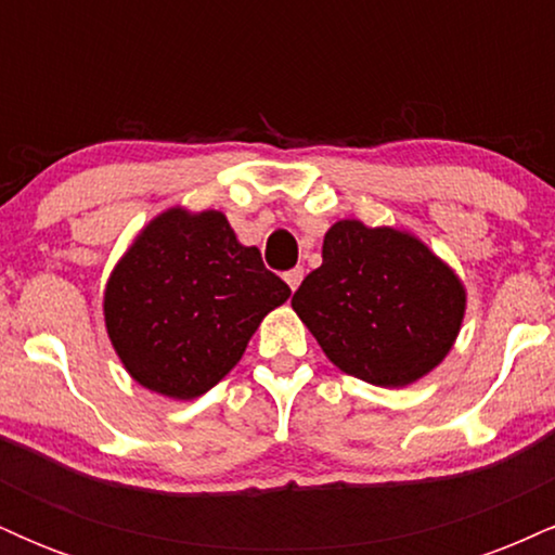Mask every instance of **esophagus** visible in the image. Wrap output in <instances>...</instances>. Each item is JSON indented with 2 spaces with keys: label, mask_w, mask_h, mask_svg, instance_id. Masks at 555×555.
<instances>
[{
  "label": "esophagus",
  "mask_w": 555,
  "mask_h": 555,
  "mask_svg": "<svg viewBox=\"0 0 555 555\" xmlns=\"http://www.w3.org/2000/svg\"><path fill=\"white\" fill-rule=\"evenodd\" d=\"M302 269H292V271H286L284 273V279H286V284H289V289L292 292H295L297 289V286H299V282H302Z\"/></svg>",
  "instance_id": "obj_1"
}]
</instances>
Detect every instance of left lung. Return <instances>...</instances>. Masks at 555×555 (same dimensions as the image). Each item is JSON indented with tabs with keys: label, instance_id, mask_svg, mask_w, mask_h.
I'll return each instance as SVG.
<instances>
[{
	"label": "left lung",
	"instance_id": "8db88e82",
	"mask_svg": "<svg viewBox=\"0 0 555 555\" xmlns=\"http://www.w3.org/2000/svg\"><path fill=\"white\" fill-rule=\"evenodd\" d=\"M292 308L339 371L399 388L451 352L467 292L415 234L341 219L323 237V263L299 284Z\"/></svg>",
	"mask_w": 555,
	"mask_h": 555
}]
</instances>
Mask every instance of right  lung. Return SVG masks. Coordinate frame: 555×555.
Instances as JSON below:
<instances>
[{
	"label": "right lung",
	"instance_id": "right-lung-1",
	"mask_svg": "<svg viewBox=\"0 0 555 555\" xmlns=\"http://www.w3.org/2000/svg\"><path fill=\"white\" fill-rule=\"evenodd\" d=\"M289 295L224 214L177 206L140 229L114 266L106 334L140 386L188 401L237 365L260 321Z\"/></svg>",
	"mask_w": 555,
	"mask_h": 555
}]
</instances>
